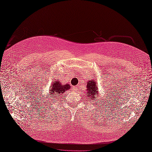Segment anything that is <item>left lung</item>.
<instances>
[{
    "label": "left lung",
    "instance_id": "1",
    "mask_svg": "<svg viewBox=\"0 0 152 152\" xmlns=\"http://www.w3.org/2000/svg\"><path fill=\"white\" fill-rule=\"evenodd\" d=\"M86 94L88 100H92V101H96V97L99 94H100V92H99L98 85H96V82L94 80H90L87 82L86 85ZM98 102V101H97Z\"/></svg>",
    "mask_w": 152,
    "mask_h": 152
}]
</instances>
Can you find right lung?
Returning a JSON list of instances; mask_svg holds the SVG:
<instances>
[{
    "label": "right lung",
    "instance_id": "1",
    "mask_svg": "<svg viewBox=\"0 0 152 152\" xmlns=\"http://www.w3.org/2000/svg\"><path fill=\"white\" fill-rule=\"evenodd\" d=\"M70 87L71 86L68 83L63 84L58 79H54V81L52 82L50 88L48 89V94L50 95L49 96H51L50 98H52L53 101H56L59 100L58 98H60L61 96H62V94L68 91Z\"/></svg>",
    "mask_w": 152,
    "mask_h": 152
}]
</instances>
